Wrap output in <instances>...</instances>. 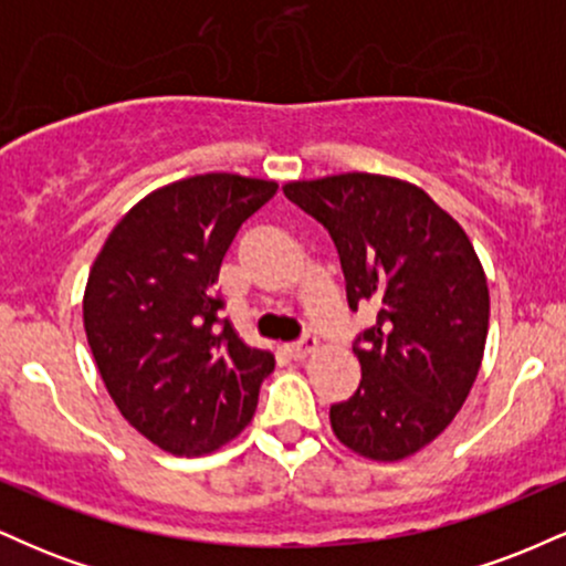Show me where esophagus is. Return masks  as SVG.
Instances as JSON below:
<instances>
[{"instance_id": "esophagus-1", "label": "esophagus", "mask_w": 566, "mask_h": 566, "mask_svg": "<svg viewBox=\"0 0 566 566\" xmlns=\"http://www.w3.org/2000/svg\"><path fill=\"white\" fill-rule=\"evenodd\" d=\"M319 348V340H316V337H311V335H305L301 343H292V346H287V354L292 356V359H308L311 354H314V350Z\"/></svg>"}]
</instances>
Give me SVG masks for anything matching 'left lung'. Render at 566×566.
<instances>
[{
	"mask_svg": "<svg viewBox=\"0 0 566 566\" xmlns=\"http://www.w3.org/2000/svg\"><path fill=\"white\" fill-rule=\"evenodd\" d=\"M282 191L333 237L350 308H378L354 346L359 388L329 407L335 437L361 458L405 460L452 423L482 367V261L450 212L391 175L290 180Z\"/></svg>",
	"mask_w": 566,
	"mask_h": 566,
	"instance_id": "left-lung-1",
	"label": "left lung"
}]
</instances>
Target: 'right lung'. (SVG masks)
I'll list each match as a JSON object with an SVG mask.
<instances>
[{
    "instance_id": "right-lung-1",
    "label": "right lung",
    "mask_w": 566,
    "mask_h": 566,
    "mask_svg": "<svg viewBox=\"0 0 566 566\" xmlns=\"http://www.w3.org/2000/svg\"><path fill=\"white\" fill-rule=\"evenodd\" d=\"M274 180L205 172L143 197L97 252L82 314L116 409L180 458L216 452L252 420L274 354L247 346L212 292L237 231Z\"/></svg>"
}]
</instances>
